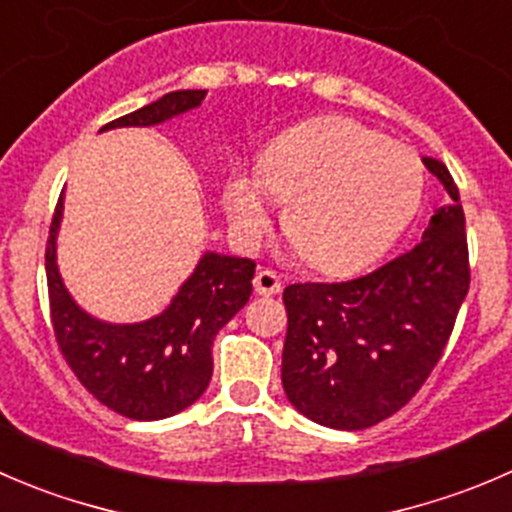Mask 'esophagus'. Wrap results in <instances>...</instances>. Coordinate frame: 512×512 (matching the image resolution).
I'll return each mask as SVG.
<instances>
[{"label": "esophagus", "instance_id": "esophagus-1", "mask_svg": "<svg viewBox=\"0 0 512 512\" xmlns=\"http://www.w3.org/2000/svg\"><path fill=\"white\" fill-rule=\"evenodd\" d=\"M254 286L256 293H261V296H276L283 288V281L276 271H271V268H261L254 278Z\"/></svg>", "mask_w": 512, "mask_h": 512}]
</instances>
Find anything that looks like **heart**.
Masks as SVG:
<instances>
[{"instance_id": "b5f03b06", "label": "heart", "mask_w": 512, "mask_h": 512, "mask_svg": "<svg viewBox=\"0 0 512 512\" xmlns=\"http://www.w3.org/2000/svg\"><path fill=\"white\" fill-rule=\"evenodd\" d=\"M426 191L411 146L353 119H318L278 136L261 169L226 184V211L249 244L266 234L276 199L291 201L286 231L298 254L326 273H353L406 234Z\"/></svg>"}]
</instances>
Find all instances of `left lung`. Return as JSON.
<instances>
[{
	"label": "left lung",
	"mask_w": 512,
	"mask_h": 512,
	"mask_svg": "<svg viewBox=\"0 0 512 512\" xmlns=\"http://www.w3.org/2000/svg\"><path fill=\"white\" fill-rule=\"evenodd\" d=\"M423 164L450 199L430 216L421 244L353 281L283 291V391L318 426L363 430L401 411L443 356L468 296L458 186L443 161Z\"/></svg>",
	"instance_id": "1"
}]
</instances>
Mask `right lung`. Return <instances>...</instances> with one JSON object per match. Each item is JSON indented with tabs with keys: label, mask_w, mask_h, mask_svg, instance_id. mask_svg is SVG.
I'll use <instances>...</instances> for the list:
<instances>
[{
	"label": "right lung",
	"mask_w": 512,
	"mask_h": 512,
	"mask_svg": "<svg viewBox=\"0 0 512 512\" xmlns=\"http://www.w3.org/2000/svg\"><path fill=\"white\" fill-rule=\"evenodd\" d=\"M206 89L169 91L161 99L101 126H154L186 114ZM64 196L47 239V286L59 351L96 401L131 421H161L201 398L214 373V338L249 301L256 263L206 251L159 316L141 323H106L77 306L57 268Z\"/></svg>",
	"instance_id": "1"
}]
</instances>
